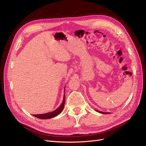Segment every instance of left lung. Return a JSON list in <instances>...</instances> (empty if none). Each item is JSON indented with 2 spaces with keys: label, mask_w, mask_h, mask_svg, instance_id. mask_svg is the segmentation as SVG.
Returning <instances> with one entry per match:
<instances>
[{
  "label": "left lung",
  "mask_w": 146,
  "mask_h": 146,
  "mask_svg": "<svg viewBox=\"0 0 146 146\" xmlns=\"http://www.w3.org/2000/svg\"><path fill=\"white\" fill-rule=\"evenodd\" d=\"M97 112H100V113H103V114H109V113H110L109 112H101V111H98V110H96Z\"/></svg>",
  "instance_id": "left-lung-1"
}]
</instances>
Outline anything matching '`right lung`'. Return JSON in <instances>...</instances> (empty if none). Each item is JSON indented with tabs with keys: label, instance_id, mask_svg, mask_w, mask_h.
<instances>
[{
	"label": "right lung",
	"instance_id": "right-lung-1",
	"mask_svg": "<svg viewBox=\"0 0 146 146\" xmlns=\"http://www.w3.org/2000/svg\"><path fill=\"white\" fill-rule=\"evenodd\" d=\"M65 91V89H64ZM64 103H65V94H64V97H63V100L62 104L60 106L56 109L54 111L51 112H49L46 113H44V114H36V115H33V116L36 117L40 119H49V118H52L55 117L57 116L58 115H59L60 113L62 112V110L64 108Z\"/></svg>",
	"mask_w": 146,
	"mask_h": 146
}]
</instances>
